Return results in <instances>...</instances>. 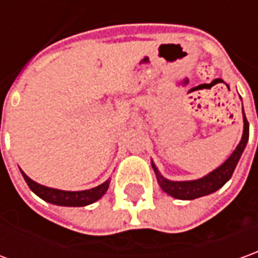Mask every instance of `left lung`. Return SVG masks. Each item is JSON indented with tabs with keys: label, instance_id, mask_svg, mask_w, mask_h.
Here are the masks:
<instances>
[{
	"label": "left lung",
	"instance_id": "1",
	"mask_svg": "<svg viewBox=\"0 0 258 258\" xmlns=\"http://www.w3.org/2000/svg\"><path fill=\"white\" fill-rule=\"evenodd\" d=\"M247 141H248V122H247L244 110H243V136H241V140L237 144L236 150L230 154V157L226 159L222 165L217 166L216 169H213L212 172L199 178V179L171 180L166 179L165 176H162L157 165L154 164V161H151L152 169L157 175L158 185L165 194L172 196L175 199H180V201H192L196 198L210 195V194L216 192L217 189L222 188L226 182L232 178L240 157L246 148Z\"/></svg>",
	"mask_w": 258,
	"mask_h": 258
}]
</instances>
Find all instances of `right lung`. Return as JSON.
I'll list each match as a JSON object with an SVG mask.
<instances>
[{"mask_svg": "<svg viewBox=\"0 0 258 258\" xmlns=\"http://www.w3.org/2000/svg\"><path fill=\"white\" fill-rule=\"evenodd\" d=\"M19 171H21L24 179L28 183V186L31 188V190L35 195L39 196L45 202L57 205V206L79 208V206L92 205V203L97 202L100 198L106 194L107 189L110 186V179H107L106 182H103L99 186L86 189V190H62V189L49 188V186L41 185V183L31 179L21 168H19Z\"/></svg>", "mask_w": 258, "mask_h": 258, "instance_id": "obj_1", "label": "right lung"}]
</instances>
